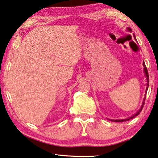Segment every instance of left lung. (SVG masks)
<instances>
[{"mask_svg": "<svg viewBox=\"0 0 158 158\" xmlns=\"http://www.w3.org/2000/svg\"><path fill=\"white\" fill-rule=\"evenodd\" d=\"M127 31L128 32H132V29L130 28H127ZM134 36V38L136 40V38L135 36V35H133ZM143 67H144V73H145V75L146 77V80H147V88H146V90H145V98H143V103H142V106L140 107V108L139 110L137 112V113L135 114H134L133 115H132L131 117H129L127 118L126 119H121V120H111V119H108L110 121H113V122H124V121H127V120H130V119H132L133 118L135 117V116L138 115L139 114H140V113L142 110V109H143V106H144V103H145V96H146V93H147V91H148V86H149V75H148V70H147V68H146L145 66V62L143 63Z\"/></svg>", "mask_w": 158, "mask_h": 158, "instance_id": "left-lung-1", "label": "left lung"}]
</instances>
